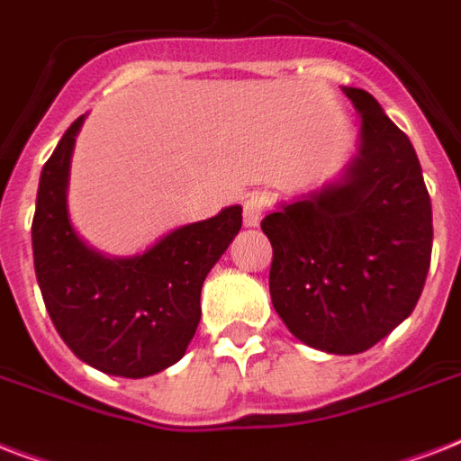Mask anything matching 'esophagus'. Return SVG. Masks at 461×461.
Wrapping results in <instances>:
<instances>
[{
  "label": "esophagus",
  "instance_id": "esophagus-1",
  "mask_svg": "<svg viewBox=\"0 0 461 461\" xmlns=\"http://www.w3.org/2000/svg\"><path fill=\"white\" fill-rule=\"evenodd\" d=\"M267 208V198L263 194L249 195L244 201V224L246 227H258L260 217Z\"/></svg>",
  "mask_w": 461,
  "mask_h": 461
}]
</instances>
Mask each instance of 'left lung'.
Here are the masks:
<instances>
[{
	"mask_svg": "<svg viewBox=\"0 0 461 461\" xmlns=\"http://www.w3.org/2000/svg\"><path fill=\"white\" fill-rule=\"evenodd\" d=\"M361 150L342 184L263 217L273 244L270 296L303 344L358 354L390 335L423 292L433 210L407 133L361 88Z\"/></svg>",
	"mask_w": 461,
	"mask_h": 461,
	"instance_id": "8db88e82",
	"label": "left lung"
}]
</instances>
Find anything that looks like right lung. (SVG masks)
<instances>
[{
    "instance_id": "right-lung-1",
    "label": "right lung",
    "mask_w": 461,
    "mask_h": 461,
    "mask_svg": "<svg viewBox=\"0 0 461 461\" xmlns=\"http://www.w3.org/2000/svg\"><path fill=\"white\" fill-rule=\"evenodd\" d=\"M78 117L42 167L32 215V260L54 328L76 357L122 378L176 364L201 321L205 275L237 231L241 208L186 224L133 258H104L83 244L67 215L68 159Z\"/></svg>"
}]
</instances>
